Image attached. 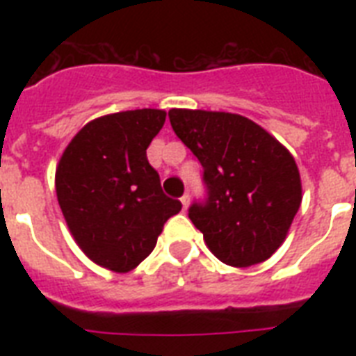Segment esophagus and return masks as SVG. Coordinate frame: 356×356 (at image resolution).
Returning a JSON list of instances; mask_svg holds the SVG:
<instances>
[{"label": "esophagus", "instance_id": "esophagus-1", "mask_svg": "<svg viewBox=\"0 0 356 356\" xmlns=\"http://www.w3.org/2000/svg\"><path fill=\"white\" fill-rule=\"evenodd\" d=\"M181 203H183V209L186 211V209H188V205H190V195L184 194L183 197H181Z\"/></svg>", "mask_w": 356, "mask_h": 356}]
</instances>
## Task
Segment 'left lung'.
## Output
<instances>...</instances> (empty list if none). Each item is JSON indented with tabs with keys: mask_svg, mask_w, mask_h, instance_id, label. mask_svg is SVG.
Instances as JSON below:
<instances>
[{
	"mask_svg": "<svg viewBox=\"0 0 356 356\" xmlns=\"http://www.w3.org/2000/svg\"><path fill=\"white\" fill-rule=\"evenodd\" d=\"M168 116L203 166L209 200L194 203L188 216L207 248L234 268L270 259L303 200L292 153L240 114L172 108Z\"/></svg>",
	"mask_w": 356,
	"mask_h": 356,
	"instance_id": "1",
	"label": "left lung"
}]
</instances>
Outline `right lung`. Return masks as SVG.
<instances>
[{"label": "right lung", "instance_id": "right-lung-1", "mask_svg": "<svg viewBox=\"0 0 356 356\" xmlns=\"http://www.w3.org/2000/svg\"><path fill=\"white\" fill-rule=\"evenodd\" d=\"M164 122L159 108L92 120L57 164L55 190L70 233L92 262L116 273L134 270L183 207L162 192L145 156Z\"/></svg>", "mask_w": 356, "mask_h": 356}]
</instances>
